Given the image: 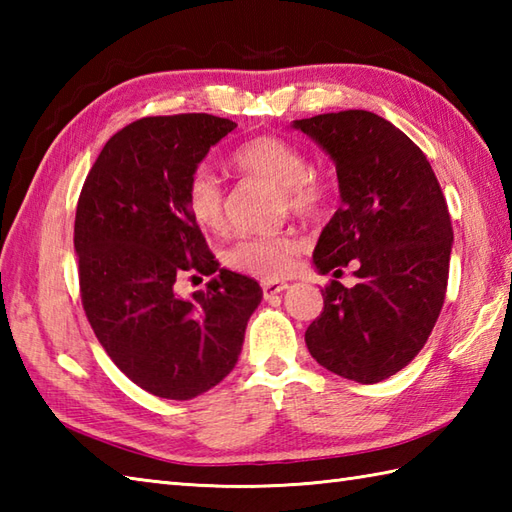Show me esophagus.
<instances>
[{
	"label": "esophagus",
	"mask_w": 512,
	"mask_h": 512,
	"mask_svg": "<svg viewBox=\"0 0 512 512\" xmlns=\"http://www.w3.org/2000/svg\"><path fill=\"white\" fill-rule=\"evenodd\" d=\"M262 290H264V297L270 299V297L281 295V292L288 290V284H286V281H264Z\"/></svg>",
	"instance_id": "esophagus-1"
}]
</instances>
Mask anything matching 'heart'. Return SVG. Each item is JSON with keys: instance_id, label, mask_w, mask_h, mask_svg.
<instances>
[{"instance_id": "obj_1", "label": "heart", "mask_w": 512, "mask_h": 512, "mask_svg": "<svg viewBox=\"0 0 512 512\" xmlns=\"http://www.w3.org/2000/svg\"><path fill=\"white\" fill-rule=\"evenodd\" d=\"M233 167L246 178L262 180L281 189L284 211L301 217L319 215L325 204V189L310 176V160L295 145L281 138L259 136L233 154ZM187 204L206 231H222L228 222V202L220 178L209 169L195 171L187 187ZM301 239L292 231L266 237H242L226 248L224 264L242 275L264 281L284 279L295 268Z\"/></svg>"}]
</instances>
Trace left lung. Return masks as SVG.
<instances>
[{
  "mask_svg": "<svg viewBox=\"0 0 512 512\" xmlns=\"http://www.w3.org/2000/svg\"><path fill=\"white\" fill-rule=\"evenodd\" d=\"M336 167L341 206L314 248L321 275L354 264L358 284L321 290L306 330L314 361L374 385L413 361L436 325L449 281L451 217L427 156L396 125L365 110L292 123Z\"/></svg>",
  "mask_w": 512,
  "mask_h": 512,
  "instance_id": "left-lung-1",
  "label": "left lung"
}]
</instances>
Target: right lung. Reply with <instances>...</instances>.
Returning a JSON list of instances; mask_svg holds the SVG:
<instances>
[{
  "label": "right lung",
  "mask_w": 512,
  "mask_h": 512,
  "mask_svg": "<svg viewBox=\"0 0 512 512\" xmlns=\"http://www.w3.org/2000/svg\"><path fill=\"white\" fill-rule=\"evenodd\" d=\"M237 125L211 114L147 116L107 140L79 195L74 250L83 310L116 367L145 391L191 400L231 374L255 279L220 268L187 204L213 145ZM215 274L180 298L184 276Z\"/></svg>",
  "instance_id": "right-lung-1"
}]
</instances>
